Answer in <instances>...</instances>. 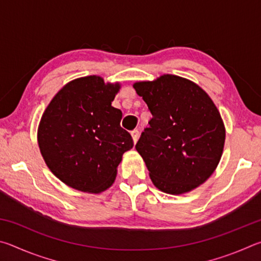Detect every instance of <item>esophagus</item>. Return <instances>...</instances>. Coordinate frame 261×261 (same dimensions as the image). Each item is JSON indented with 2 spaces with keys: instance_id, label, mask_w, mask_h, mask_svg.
Here are the masks:
<instances>
[{
  "instance_id": "obj_1",
  "label": "esophagus",
  "mask_w": 261,
  "mask_h": 261,
  "mask_svg": "<svg viewBox=\"0 0 261 261\" xmlns=\"http://www.w3.org/2000/svg\"><path fill=\"white\" fill-rule=\"evenodd\" d=\"M131 136H132V139H134V143L136 144L137 140L139 139V131H138V130L131 131Z\"/></svg>"
}]
</instances>
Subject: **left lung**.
I'll return each instance as SVG.
<instances>
[{"mask_svg": "<svg viewBox=\"0 0 261 261\" xmlns=\"http://www.w3.org/2000/svg\"><path fill=\"white\" fill-rule=\"evenodd\" d=\"M134 87L152 114L136 149L153 184L170 194L196 189L222 155L226 130L218 108L197 84L174 74Z\"/></svg>", "mask_w": 261, "mask_h": 261, "instance_id": "8db88e82", "label": "left lung"}]
</instances>
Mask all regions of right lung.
Returning a JSON list of instances; mask_svg holds the SVG:
<instances>
[{
	"mask_svg": "<svg viewBox=\"0 0 261 261\" xmlns=\"http://www.w3.org/2000/svg\"><path fill=\"white\" fill-rule=\"evenodd\" d=\"M120 84L98 76L78 78L57 93L43 113L38 144L57 178L79 191L99 193L114 183L123 153L134 147L112 106Z\"/></svg>",
	"mask_w": 261,
	"mask_h": 261,
	"instance_id": "right-lung-1",
	"label": "right lung"
}]
</instances>
